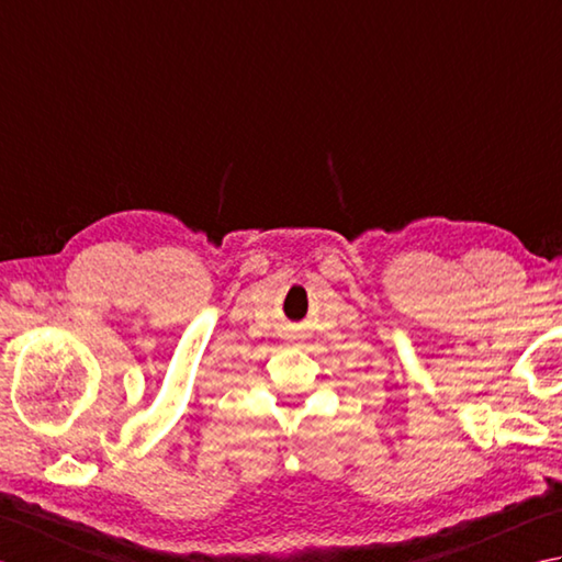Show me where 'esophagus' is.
I'll return each instance as SVG.
<instances>
[{"instance_id":"34e87169","label":"esophagus","mask_w":562,"mask_h":562,"mask_svg":"<svg viewBox=\"0 0 562 562\" xmlns=\"http://www.w3.org/2000/svg\"><path fill=\"white\" fill-rule=\"evenodd\" d=\"M291 339H297V337H291Z\"/></svg>"}]
</instances>
